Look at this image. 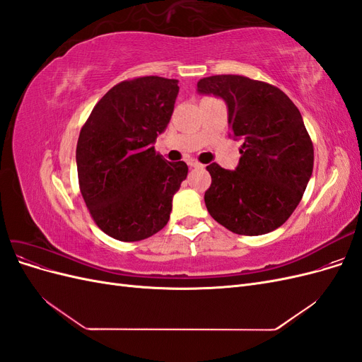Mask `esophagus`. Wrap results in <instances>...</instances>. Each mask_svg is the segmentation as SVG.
<instances>
[{"instance_id":"obj_1","label":"esophagus","mask_w":362,"mask_h":362,"mask_svg":"<svg viewBox=\"0 0 362 362\" xmlns=\"http://www.w3.org/2000/svg\"><path fill=\"white\" fill-rule=\"evenodd\" d=\"M187 164H189L190 168H204L199 161H196V160H193V158H192V160H189V161H187Z\"/></svg>"}]
</instances>
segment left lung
<instances>
[{
  "instance_id": "left-lung-1",
  "label": "left lung",
  "mask_w": 362,
  "mask_h": 362,
  "mask_svg": "<svg viewBox=\"0 0 362 362\" xmlns=\"http://www.w3.org/2000/svg\"><path fill=\"white\" fill-rule=\"evenodd\" d=\"M198 93L222 98L235 140V170L211 163L205 205L216 222L240 235H261L287 222L299 205L314 164V148L299 108L278 87L242 75H213Z\"/></svg>"
}]
</instances>
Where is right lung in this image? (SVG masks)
I'll use <instances>...</instances> for the list:
<instances>
[{
    "mask_svg": "<svg viewBox=\"0 0 362 362\" xmlns=\"http://www.w3.org/2000/svg\"><path fill=\"white\" fill-rule=\"evenodd\" d=\"M180 92L178 80L140 76L116 84L86 120L76 144L83 199L95 223L120 242H139L166 226L184 161L156 152Z\"/></svg>",
    "mask_w": 362,
    "mask_h": 362,
    "instance_id": "1",
    "label": "right lung"
}]
</instances>
